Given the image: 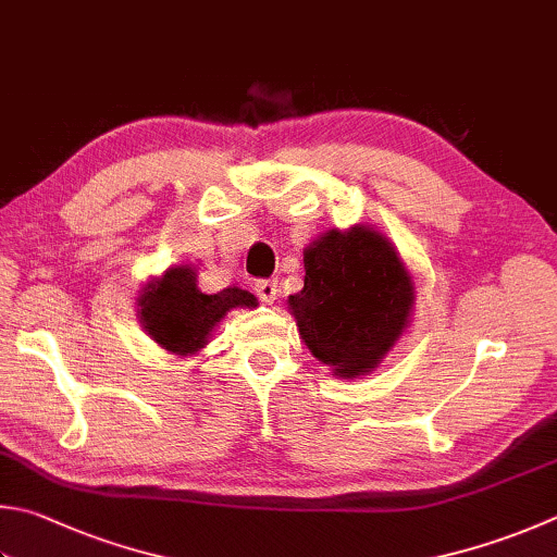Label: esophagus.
Listing matches in <instances>:
<instances>
[{
    "instance_id": "obj_1",
    "label": "esophagus",
    "mask_w": 557,
    "mask_h": 557,
    "mask_svg": "<svg viewBox=\"0 0 557 557\" xmlns=\"http://www.w3.org/2000/svg\"><path fill=\"white\" fill-rule=\"evenodd\" d=\"M255 290H257V296H259L261 302H274L281 288H278L276 281L264 278V281H257V283H255Z\"/></svg>"
}]
</instances>
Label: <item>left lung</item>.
Instances as JSON below:
<instances>
[{"label": "left lung", "mask_w": 557, "mask_h": 557, "mask_svg": "<svg viewBox=\"0 0 557 557\" xmlns=\"http://www.w3.org/2000/svg\"><path fill=\"white\" fill-rule=\"evenodd\" d=\"M306 283L288 296L300 339L332 375H369L412 322L414 281L381 230H327L302 249Z\"/></svg>", "instance_id": "8db88e82"}]
</instances>
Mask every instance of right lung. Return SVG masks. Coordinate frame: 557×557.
Listing matches in <instances>:
<instances>
[{
  "instance_id": "obj_1",
  "label": "right lung",
  "mask_w": 557,
  "mask_h": 557,
  "mask_svg": "<svg viewBox=\"0 0 557 557\" xmlns=\"http://www.w3.org/2000/svg\"><path fill=\"white\" fill-rule=\"evenodd\" d=\"M138 318L150 339L174 356H194L211 342L225 314L235 308H257L249 290L237 286L218 293L198 288L196 267H170L138 290Z\"/></svg>"
}]
</instances>
